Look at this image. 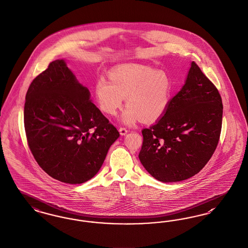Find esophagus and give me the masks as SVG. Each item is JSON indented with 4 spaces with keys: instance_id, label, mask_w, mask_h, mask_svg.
<instances>
[{
    "instance_id": "esophagus-1",
    "label": "esophagus",
    "mask_w": 248,
    "mask_h": 248,
    "mask_svg": "<svg viewBox=\"0 0 248 248\" xmlns=\"http://www.w3.org/2000/svg\"><path fill=\"white\" fill-rule=\"evenodd\" d=\"M119 132L122 136H124L125 134H127L128 131H127V129L125 128V127H120Z\"/></svg>"
}]
</instances>
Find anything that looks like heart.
Returning <instances> with one entry per match:
<instances>
[{
	"label": "heart",
	"mask_w": 248,
	"mask_h": 248,
	"mask_svg": "<svg viewBox=\"0 0 248 248\" xmlns=\"http://www.w3.org/2000/svg\"><path fill=\"white\" fill-rule=\"evenodd\" d=\"M109 78L99 77L95 83V96L99 109L114 115L126 97L127 107L122 121L133 124L138 120L152 123L168 109L172 83L168 74L155 68L127 63L110 70Z\"/></svg>",
	"instance_id": "obj_1"
}]
</instances>
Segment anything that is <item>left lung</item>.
Returning a JSON list of instances; mask_svg holds the SVG:
<instances>
[{"label":"left lung","mask_w":248,"mask_h":248,"mask_svg":"<svg viewBox=\"0 0 248 248\" xmlns=\"http://www.w3.org/2000/svg\"><path fill=\"white\" fill-rule=\"evenodd\" d=\"M222 109L218 89L192 62L186 84L170 99L164 115L142 130V165L163 183L197 174L218 146Z\"/></svg>","instance_id":"left-lung-1"}]
</instances>
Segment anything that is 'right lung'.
Instances as JSON below:
<instances>
[{
	"label": "right lung",
	"mask_w": 248,
	"mask_h": 248,
	"mask_svg": "<svg viewBox=\"0 0 248 248\" xmlns=\"http://www.w3.org/2000/svg\"><path fill=\"white\" fill-rule=\"evenodd\" d=\"M24 124L30 151L40 168L71 185L92 178L120 136L63 60L51 62L31 82Z\"/></svg>",
	"instance_id": "1"
}]
</instances>
